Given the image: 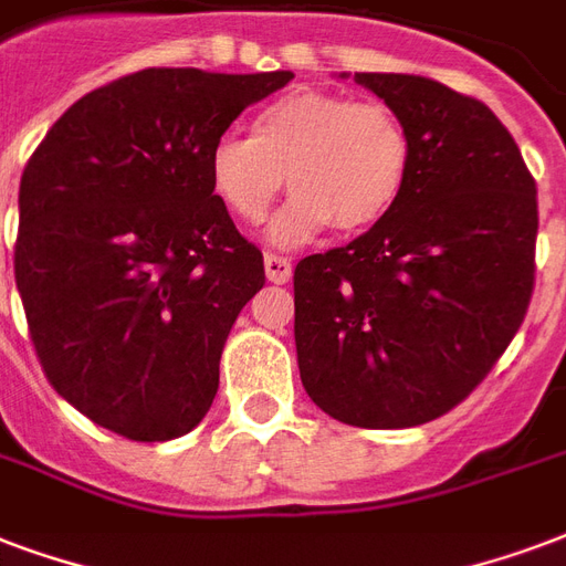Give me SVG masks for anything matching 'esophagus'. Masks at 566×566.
<instances>
[{
  "instance_id": "34e87169",
  "label": "esophagus",
  "mask_w": 566,
  "mask_h": 566,
  "mask_svg": "<svg viewBox=\"0 0 566 566\" xmlns=\"http://www.w3.org/2000/svg\"><path fill=\"white\" fill-rule=\"evenodd\" d=\"M265 274L271 283H289V277H292V262L286 256H277V253H268Z\"/></svg>"
}]
</instances>
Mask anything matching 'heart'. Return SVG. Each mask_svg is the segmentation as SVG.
<instances>
[{
	"mask_svg": "<svg viewBox=\"0 0 566 566\" xmlns=\"http://www.w3.org/2000/svg\"><path fill=\"white\" fill-rule=\"evenodd\" d=\"M415 139L381 101L292 88L265 104L250 139L223 137L208 151V185L229 214L259 227L289 190L271 241L292 248L325 227L358 235L379 227L409 190Z\"/></svg>",
	"mask_w": 566,
	"mask_h": 566,
	"instance_id": "heart-1",
	"label": "heart"
}]
</instances>
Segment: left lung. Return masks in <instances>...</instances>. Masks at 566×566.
Instances as JSON below:
<instances>
[{
	"label": "left lung",
	"instance_id": "1",
	"mask_svg": "<svg viewBox=\"0 0 566 566\" xmlns=\"http://www.w3.org/2000/svg\"><path fill=\"white\" fill-rule=\"evenodd\" d=\"M409 127L399 206L295 268L304 390L348 427L448 415L499 364L534 292L537 187L490 106L436 80L355 74Z\"/></svg>",
	"mask_w": 566,
	"mask_h": 566
}]
</instances>
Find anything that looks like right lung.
<instances>
[{
  "label": "right lung",
  "mask_w": 566,
  "mask_h": 566,
  "mask_svg": "<svg viewBox=\"0 0 566 566\" xmlns=\"http://www.w3.org/2000/svg\"><path fill=\"white\" fill-rule=\"evenodd\" d=\"M289 80L146 67L67 106L29 157L17 292L46 381L97 427L169 441L211 409L265 265L211 193L208 151Z\"/></svg>",
  "instance_id": "obj_1"
}]
</instances>
